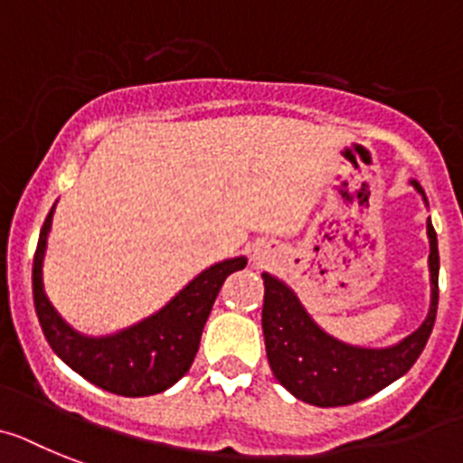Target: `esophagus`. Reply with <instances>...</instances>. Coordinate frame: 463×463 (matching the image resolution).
I'll list each match as a JSON object with an SVG mask.
<instances>
[{
	"label": "esophagus",
	"instance_id": "esophagus-1",
	"mask_svg": "<svg viewBox=\"0 0 463 463\" xmlns=\"http://www.w3.org/2000/svg\"><path fill=\"white\" fill-rule=\"evenodd\" d=\"M268 256H270V254H268L266 250H256V251H254V261H256V263H266V261H268Z\"/></svg>",
	"mask_w": 463,
	"mask_h": 463
}]
</instances>
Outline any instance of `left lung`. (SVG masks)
<instances>
[{
	"instance_id": "obj_1",
	"label": "left lung",
	"mask_w": 463,
	"mask_h": 463,
	"mask_svg": "<svg viewBox=\"0 0 463 463\" xmlns=\"http://www.w3.org/2000/svg\"><path fill=\"white\" fill-rule=\"evenodd\" d=\"M411 188L421 195L429 209V200L417 178H410ZM429 235V278L430 304L423 322L405 339L383 348L353 345L336 339L313 320L297 291L270 273H261L263 294V336L266 353L275 379L294 398L317 407L353 405L357 400L379 393L388 383L405 376L421 355L423 345L433 332L438 310V238L430 219L426 221Z\"/></svg>"
}]
</instances>
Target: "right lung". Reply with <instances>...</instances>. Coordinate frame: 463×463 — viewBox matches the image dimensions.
Segmentation results:
<instances>
[{
  "label": "right lung",
  "instance_id": "1",
  "mask_svg": "<svg viewBox=\"0 0 463 463\" xmlns=\"http://www.w3.org/2000/svg\"><path fill=\"white\" fill-rule=\"evenodd\" d=\"M53 212L56 204L42 225L33 266L34 310L53 353L93 386L124 398H143L172 388L195 360L202 329L221 285L228 275L247 266V256L223 259L204 268L153 316L118 332L93 336L77 332L46 297L44 259Z\"/></svg>",
  "mask_w": 463,
  "mask_h": 463
}]
</instances>
